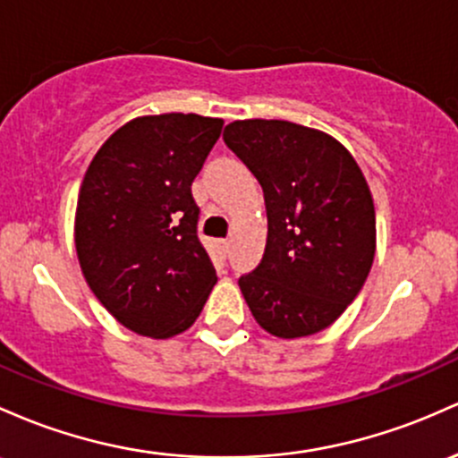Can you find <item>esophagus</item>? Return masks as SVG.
<instances>
[{
	"label": "esophagus",
	"instance_id": "1",
	"mask_svg": "<svg viewBox=\"0 0 458 458\" xmlns=\"http://www.w3.org/2000/svg\"><path fill=\"white\" fill-rule=\"evenodd\" d=\"M219 250H221V254L228 256V252H230V241H219Z\"/></svg>",
	"mask_w": 458,
	"mask_h": 458
}]
</instances>
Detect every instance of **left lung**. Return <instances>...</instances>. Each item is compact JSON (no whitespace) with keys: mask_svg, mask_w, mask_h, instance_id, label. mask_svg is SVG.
Listing matches in <instances>:
<instances>
[{"mask_svg":"<svg viewBox=\"0 0 458 458\" xmlns=\"http://www.w3.org/2000/svg\"><path fill=\"white\" fill-rule=\"evenodd\" d=\"M224 140L259 180L267 245L241 293L260 328L298 339L341 318L376 254L368 180L339 140L280 119L225 125Z\"/></svg>","mask_w":458,"mask_h":458,"instance_id":"8db88e82","label":"left lung"}]
</instances>
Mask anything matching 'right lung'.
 Wrapping results in <instances>:
<instances>
[{
	"label": "right lung",
	"instance_id": "1",
	"mask_svg": "<svg viewBox=\"0 0 458 458\" xmlns=\"http://www.w3.org/2000/svg\"><path fill=\"white\" fill-rule=\"evenodd\" d=\"M224 119L148 114L128 122L90 160L75 208L84 278L119 324L169 339L202 313L217 283L198 239L191 184Z\"/></svg>",
	"mask_w": 458,
	"mask_h": 458
}]
</instances>
